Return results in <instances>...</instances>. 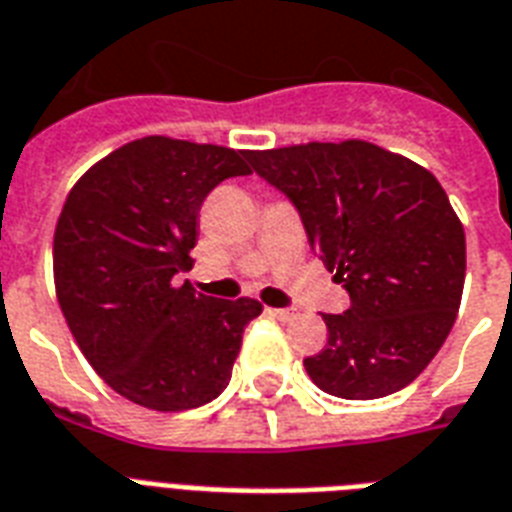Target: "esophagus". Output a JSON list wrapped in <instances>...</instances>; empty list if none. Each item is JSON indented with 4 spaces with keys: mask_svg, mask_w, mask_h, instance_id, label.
I'll return each mask as SVG.
<instances>
[{
    "mask_svg": "<svg viewBox=\"0 0 512 512\" xmlns=\"http://www.w3.org/2000/svg\"><path fill=\"white\" fill-rule=\"evenodd\" d=\"M269 315L277 320H293L299 315V310H296V307H283V310H269Z\"/></svg>",
    "mask_w": 512,
    "mask_h": 512,
    "instance_id": "obj_1",
    "label": "esophagus"
}]
</instances>
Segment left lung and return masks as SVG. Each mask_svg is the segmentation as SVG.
Returning <instances> with one entry per match:
<instances>
[{
	"label": "left lung",
	"mask_w": 512,
	"mask_h": 512,
	"mask_svg": "<svg viewBox=\"0 0 512 512\" xmlns=\"http://www.w3.org/2000/svg\"><path fill=\"white\" fill-rule=\"evenodd\" d=\"M245 157L350 293L342 315H323L326 347L304 358L312 382L344 400L403 390L446 342L465 285V229L438 178L368 141Z\"/></svg>",
	"instance_id": "1"
}]
</instances>
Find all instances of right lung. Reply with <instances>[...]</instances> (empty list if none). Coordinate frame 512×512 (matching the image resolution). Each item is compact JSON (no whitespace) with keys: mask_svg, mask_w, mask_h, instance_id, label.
Returning a JSON list of instances; mask_svg holds the SVG:
<instances>
[{"mask_svg":"<svg viewBox=\"0 0 512 512\" xmlns=\"http://www.w3.org/2000/svg\"><path fill=\"white\" fill-rule=\"evenodd\" d=\"M248 157L227 146L146 136L95 162L69 192L53 240L63 318L114 392L186 411L229 384L256 299H213L189 283L205 197Z\"/></svg>","mask_w":512,"mask_h":512,"instance_id":"obj_1","label":"right lung"}]
</instances>
